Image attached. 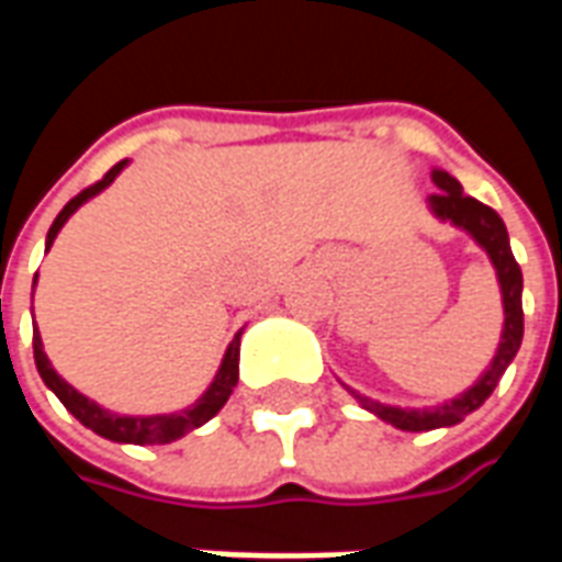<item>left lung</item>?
<instances>
[{
    "label": "left lung",
    "instance_id": "left-lung-1",
    "mask_svg": "<svg viewBox=\"0 0 562 562\" xmlns=\"http://www.w3.org/2000/svg\"><path fill=\"white\" fill-rule=\"evenodd\" d=\"M434 183L439 186V192L430 195V207L439 220L454 222L458 228L470 232L475 237V244L484 246V252L491 256L499 277V289H503V310H506V325H503V340L496 349L494 361L484 370V376L472 385L470 391H463L460 397L451 403L434 406V409H401V406H385L358 394L349 389L355 401L361 403L364 409L379 415L382 422L394 424L401 430L409 434H422V430H436V427H451V424L463 422L467 415L475 413L491 394H494L496 382L506 373V367L512 364V358L518 355L520 340H524V306H520V292H524V277L515 256H512V246H508V232L499 213L494 207H487L482 201H475L463 192V186L451 177L448 171H434Z\"/></svg>",
    "mask_w": 562,
    "mask_h": 562
}]
</instances>
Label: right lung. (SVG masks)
<instances>
[{"label":"right lung","mask_w":562,"mask_h":562,"mask_svg":"<svg viewBox=\"0 0 562 562\" xmlns=\"http://www.w3.org/2000/svg\"><path fill=\"white\" fill-rule=\"evenodd\" d=\"M123 165L126 159L116 161L111 171L104 173L99 183L87 186L83 192L68 201L66 207L59 210V216L54 220L50 225V232H47V249L54 244V237L59 234V228L66 225V220L75 213V210L87 201V198L99 195L104 186L114 183V177L123 171ZM38 277V273H35ZM32 352H35V367H38V373H42L44 385L54 391L56 397L63 401L68 413L75 415L83 427H90L92 434L104 436V439H114V442H135V446H165V442H173V439H180L186 436L189 430H195L201 427L204 422H210L213 415L220 413L225 401L232 397L234 385H237V361H240V330L234 334L232 346H228V352L222 358V367L216 379H213V385L204 391V397L198 403H192L189 409L183 413H173V415H116V413H108L102 406H95L92 401H87L83 394L68 385L66 379L56 376V370L50 367L47 361V355L42 349V337H38V330H35V337H32Z\"/></svg>","instance_id":"1"}]
</instances>
